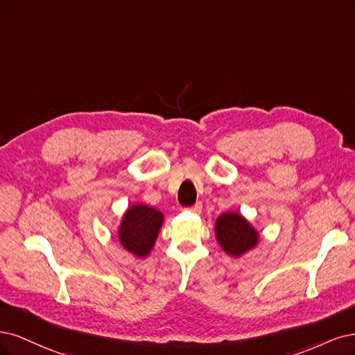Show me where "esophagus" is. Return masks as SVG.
<instances>
[{
    "label": "esophagus",
    "instance_id": "obj_1",
    "mask_svg": "<svg viewBox=\"0 0 355 355\" xmlns=\"http://www.w3.org/2000/svg\"><path fill=\"white\" fill-rule=\"evenodd\" d=\"M190 212H193V214H200L202 212V203L200 202H198V203H194L193 207H190V208H187Z\"/></svg>",
    "mask_w": 355,
    "mask_h": 355
}]
</instances>
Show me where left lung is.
<instances>
[{
    "label": "left lung",
    "instance_id": "8db88e82",
    "mask_svg": "<svg viewBox=\"0 0 355 355\" xmlns=\"http://www.w3.org/2000/svg\"><path fill=\"white\" fill-rule=\"evenodd\" d=\"M215 234L221 248L228 255L240 257L252 249L258 242V234L242 215L225 212L215 223Z\"/></svg>",
    "mask_w": 355,
    "mask_h": 355
}]
</instances>
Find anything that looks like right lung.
Listing matches in <instances>:
<instances>
[{"label":"right lung","instance_id":"add662e5","mask_svg":"<svg viewBox=\"0 0 355 355\" xmlns=\"http://www.w3.org/2000/svg\"><path fill=\"white\" fill-rule=\"evenodd\" d=\"M162 214L146 205H134L123 215L119 230L122 246L137 257H146L155 243L159 228L162 225Z\"/></svg>","mask_w":355,"mask_h":355}]
</instances>
